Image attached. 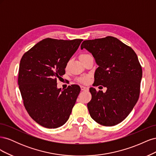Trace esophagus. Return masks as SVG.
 <instances>
[{"label": "esophagus", "mask_w": 156, "mask_h": 156, "mask_svg": "<svg viewBox=\"0 0 156 156\" xmlns=\"http://www.w3.org/2000/svg\"><path fill=\"white\" fill-rule=\"evenodd\" d=\"M81 90H88V88L86 87H84V86H81Z\"/></svg>", "instance_id": "obj_1"}]
</instances>
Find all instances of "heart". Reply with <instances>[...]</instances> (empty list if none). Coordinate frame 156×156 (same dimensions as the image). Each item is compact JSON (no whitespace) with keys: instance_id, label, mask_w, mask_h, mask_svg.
<instances>
[{"instance_id":"1","label":"heart","mask_w":156,"mask_h":156,"mask_svg":"<svg viewBox=\"0 0 156 156\" xmlns=\"http://www.w3.org/2000/svg\"><path fill=\"white\" fill-rule=\"evenodd\" d=\"M87 55H87V54H82L80 55V58H83V57H84V56H86ZM79 81H81L82 83H86L87 81V78L84 77V78H82L79 80Z\"/></svg>"}]
</instances>
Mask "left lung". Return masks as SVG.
<instances>
[{
    "instance_id": "1",
    "label": "left lung",
    "mask_w": 156,
    "mask_h": 156,
    "mask_svg": "<svg viewBox=\"0 0 156 156\" xmlns=\"http://www.w3.org/2000/svg\"><path fill=\"white\" fill-rule=\"evenodd\" d=\"M81 48L91 53L98 65L94 86L107 87L105 93L90 88V115L102 126L120 123L139 100L143 71L137 55L131 47L112 36L84 40Z\"/></svg>"
}]
</instances>
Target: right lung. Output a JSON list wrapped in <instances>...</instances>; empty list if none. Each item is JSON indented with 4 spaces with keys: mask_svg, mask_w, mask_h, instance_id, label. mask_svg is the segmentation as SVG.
Listing matches in <instances>:
<instances>
[{
    "mask_svg": "<svg viewBox=\"0 0 156 156\" xmlns=\"http://www.w3.org/2000/svg\"><path fill=\"white\" fill-rule=\"evenodd\" d=\"M83 40L48 37L22 56L18 84L23 104L30 116L41 126L57 128L69 119L81 88L72 84L61 91L56 81L65 74L67 63Z\"/></svg>",
    "mask_w": 156,
    "mask_h": 156,
    "instance_id": "add662e5",
    "label": "right lung"
}]
</instances>
